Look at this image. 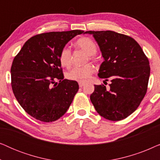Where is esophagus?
<instances>
[{
	"label": "esophagus",
	"instance_id": "obj_1",
	"mask_svg": "<svg viewBox=\"0 0 160 160\" xmlns=\"http://www.w3.org/2000/svg\"><path fill=\"white\" fill-rule=\"evenodd\" d=\"M84 83H83V82H79L78 83V86H79V87H82L83 86H84Z\"/></svg>",
	"mask_w": 160,
	"mask_h": 160
}]
</instances>
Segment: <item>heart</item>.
Masks as SVG:
<instances>
[{
	"label": "heart",
	"mask_w": 160,
	"mask_h": 160,
	"mask_svg": "<svg viewBox=\"0 0 160 160\" xmlns=\"http://www.w3.org/2000/svg\"><path fill=\"white\" fill-rule=\"evenodd\" d=\"M75 46L89 55V60H95V54L98 51V47L94 41L88 37H82L76 41ZM59 60L63 67H69L71 63V50L70 48L63 47L60 52ZM94 72L92 65H86L82 67H75L66 73V77L69 80L78 82H86L90 78Z\"/></svg>",
	"instance_id": "heart-1"
}]
</instances>
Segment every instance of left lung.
Returning a JSON list of instances; mask_svg holds the SVG:
<instances>
[{"label": "left lung", "instance_id": "left-lung-1", "mask_svg": "<svg viewBox=\"0 0 160 160\" xmlns=\"http://www.w3.org/2000/svg\"><path fill=\"white\" fill-rule=\"evenodd\" d=\"M84 33L92 35L104 58L98 76L111 82L109 89L103 84L95 85L92 103L105 119H125L138 108L147 91L150 76L147 57L137 41L126 35L111 30Z\"/></svg>", "mask_w": 160, "mask_h": 160}]
</instances>
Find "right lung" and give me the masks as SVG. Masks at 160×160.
Listing matches in <instances>:
<instances>
[{
	"label": "right lung",
	"mask_w": 160,
	"mask_h": 160,
	"mask_svg": "<svg viewBox=\"0 0 160 160\" xmlns=\"http://www.w3.org/2000/svg\"><path fill=\"white\" fill-rule=\"evenodd\" d=\"M82 33L83 30H74L36 35L26 41L13 60V92L24 110L35 119L56 121L71 106L78 84L64 79L59 55L70 40Z\"/></svg>",
	"instance_id": "add662e5"
}]
</instances>
